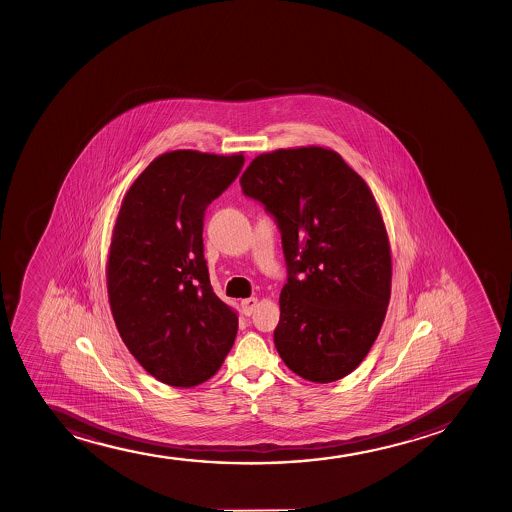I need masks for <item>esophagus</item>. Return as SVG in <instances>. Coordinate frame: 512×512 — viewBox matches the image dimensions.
Instances as JSON below:
<instances>
[{
	"mask_svg": "<svg viewBox=\"0 0 512 512\" xmlns=\"http://www.w3.org/2000/svg\"><path fill=\"white\" fill-rule=\"evenodd\" d=\"M242 312L246 314V316H251L254 311H256V307H258V299L256 297H251V299H244L241 302Z\"/></svg>",
	"mask_w": 512,
	"mask_h": 512,
	"instance_id": "obj_1",
	"label": "esophagus"
}]
</instances>
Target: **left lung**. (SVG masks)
Wrapping results in <instances>:
<instances>
[{
	"mask_svg": "<svg viewBox=\"0 0 512 512\" xmlns=\"http://www.w3.org/2000/svg\"><path fill=\"white\" fill-rule=\"evenodd\" d=\"M239 183L282 232L280 357L307 381L348 376L374 345L391 297V247L374 194L340 153L314 145L261 153Z\"/></svg>",
	"mask_w": 512,
	"mask_h": 512,
	"instance_id": "obj_1",
	"label": "left lung"
}]
</instances>
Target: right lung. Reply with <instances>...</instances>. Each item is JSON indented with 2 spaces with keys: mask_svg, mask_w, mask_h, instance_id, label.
Listing matches in <instances>:
<instances>
[{
  "mask_svg": "<svg viewBox=\"0 0 512 512\" xmlns=\"http://www.w3.org/2000/svg\"><path fill=\"white\" fill-rule=\"evenodd\" d=\"M242 165V153H162L124 194L112 229V318L141 367L174 388L208 381L234 345L239 319L210 285L203 217Z\"/></svg>",
  "mask_w": 512,
  "mask_h": 512,
  "instance_id": "obj_1",
  "label": "right lung"
}]
</instances>
